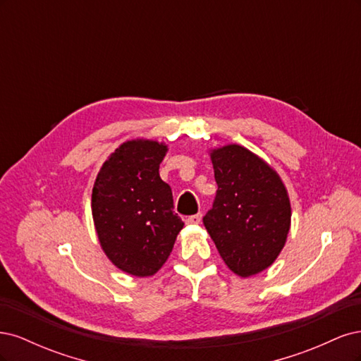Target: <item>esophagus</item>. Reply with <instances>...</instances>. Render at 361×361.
<instances>
[{
  "label": "esophagus",
  "mask_w": 361,
  "mask_h": 361,
  "mask_svg": "<svg viewBox=\"0 0 361 361\" xmlns=\"http://www.w3.org/2000/svg\"><path fill=\"white\" fill-rule=\"evenodd\" d=\"M200 221H202V214H195L187 218L188 224H200Z\"/></svg>",
  "instance_id": "obj_1"
}]
</instances>
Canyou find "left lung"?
Wrapping results in <instances>:
<instances>
[{
    "mask_svg": "<svg viewBox=\"0 0 361 361\" xmlns=\"http://www.w3.org/2000/svg\"><path fill=\"white\" fill-rule=\"evenodd\" d=\"M218 190L203 224L235 274L267 269L285 247L290 203L279 174L243 146L212 150Z\"/></svg>",
    "mask_w": 361,
    "mask_h": 361,
    "instance_id": "obj_1",
    "label": "left lung"
}]
</instances>
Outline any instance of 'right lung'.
Wrapping results in <instances>:
<instances>
[{
	"label": "right lung",
	"instance_id": "obj_1",
	"mask_svg": "<svg viewBox=\"0 0 361 361\" xmlns=\"http://www.w3.org/2000/svg\"><path fill=\"white\" fill-rule=\"evenodd\" d=\"M167 146L126 141L108 158L92 192L99 243L113 264L135 277L154 276L169 259L183 221L170 185L159 178Z\"/></svg>",
	"mask_w": 361,
	"mask_h": 361
}]
</instances>
